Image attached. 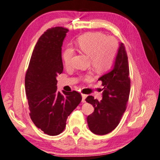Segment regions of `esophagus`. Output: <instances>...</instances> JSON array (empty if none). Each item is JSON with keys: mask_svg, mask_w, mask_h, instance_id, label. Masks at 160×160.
<instances>
[{"mask_svg": "<svg viewBox=\"0 0 160 160\" xmlns=\"http://www.w3.org/2000/svg\"><path fill=\"white\" fill-rule=\"evenodd\" d=\"M85 98H86V95H82V102H85Z\"/></svg>", "mask_w": 160, "mask_h": 160, "instance_id": "1", "label": "esophagus"}]
</instances>
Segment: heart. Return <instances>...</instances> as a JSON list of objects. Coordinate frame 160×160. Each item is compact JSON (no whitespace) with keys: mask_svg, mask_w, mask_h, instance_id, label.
<instances>
[{"mask_svg":"<svg viewBox=\"0 0 160 160\" xmlns=\"http://www.w3.org/2000/svg\"><path fill=\"white\" fill-rule=\"evenodd\" d=\"M77 47L80 51L89 55L90 62L96 70L105 71L112 66L118 52V43L112 36H106L100 32H88L78 39ZM75 55L74 48L68 46L62 52V59L66 66L72 65ZM90 74L85 76L90 79Z\"/></svg>","mask_w":160,"mask_h":160,"instance_id":"1","label":"heart"}]
</instances>
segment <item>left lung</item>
<instances>
[{"instance_id":"8db88e82","label":"left lung","mask_w":160,"mask_h":160,"mask_svg":"<svg viewBox=\"0 0 160 160\" xmlns=\"http://www.w3.org/2000/svg\"><path fill=\"white\" fill-rule=\"evenodd\" d=\"M128 58L125 45L120 44L112 70L98 80L103 86L102 100L98 101L91 95L85 99L92 105L94 112L87 121L90 131L95 135H104L115 130L120 123L127 108L130 92V78Z\"/></svg>"}]
</instances>
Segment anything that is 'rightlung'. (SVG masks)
I'll list each match as a JSON object with an SVG mask.
<instances>
[{"instance_id": "1", "label": "right lung", "mask_w": 160, "mask_h": 160, "mask_svg": "<svg viewBox=\"0 0 160 160\" xmlns=\"http://www.w3.org/2000/svg\"><path fill=\"white\" fill-rule=\"evenodd\" d=\"M68 29L47 30L38 40L25 78L30 117L45 134L58 135L64 130L68 117L82 100L77 91L61 94L56 77L63 70L62 45Z\"/></svg>"}]
</instances>
